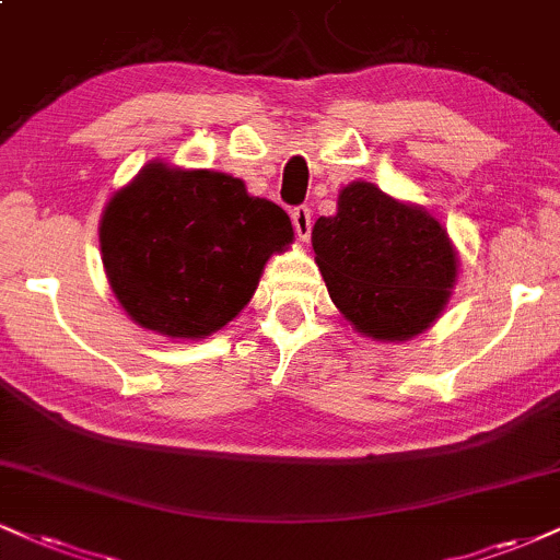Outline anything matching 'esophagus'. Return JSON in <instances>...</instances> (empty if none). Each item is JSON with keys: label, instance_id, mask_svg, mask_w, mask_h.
I'll list each match as a JSON object with an SVG mask.
<instances>
[{"label": "esophagus", "instance_id": "esophagus-1", "mask_svg": "<svg viewBox=\"0 0 560 560\" xmlns=\"http://www.w3.org/2000/svg\"><path fill=\"white\" fill-rule=\"evenodd\" d=\"M292 224H294V232H298L300 240L310 237V232H313V213H310L307 206L292 208Z\"/></svg>", "mask_w": 560, "mask_h": 560}]
</instances>
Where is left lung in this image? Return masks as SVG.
<instances>
[{"instance_id":"1","label":"left lung","mask_w":560,"mask_h":560,"mask_svg":"<svg viewBox=\"0 0 560 560\" xmlns=\"http://www.w3.org/2000/svg\"><path fill=\"white\" fill-rule=\"evenodd\" d=\"M313 250L334 305L373 339L425 331L456 279L446 229L370 182L345 187L336 215L315 221Z\"/></svg>"}]
</instances>
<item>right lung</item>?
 I'll list each match as a JSON object with an SVG mask.
<instances>
[{
    "label": "right lung",
    "mask_w": 560,
    "mask_h": 560,
    "mask_svg": "<svg viewBox=\"0 0 560 560\" xmlns=\"http://www.w3.org/2000/svg\"><path fill=\"white\" fill-rule=\"evenodd\" d=\"M294 237L271 200L221 172L151 164L119 190L101 219L112 292L143 328L203 339L226 326L273 253Z\"/></svg>",
    "instance_id": "obj_1"
}]
</instances>
